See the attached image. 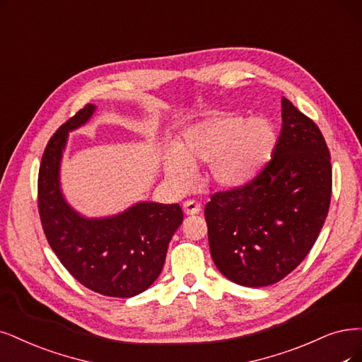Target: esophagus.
I'll return each mask as SVG.
<instances>
[{
  "instance_id": "obj_1",
  "label": "esophagus",
  "mask_w": 362,
  "mask_h": 362,
  "mask_svg": "<svg viewBox=\"0 0 362 362\" xmlns=\"http://www.w3.org/2000/svg\"><path fill=\"white\" fill-rule=\"evenodd\" d=\"M183 210L188 216L198 215V213L202 211V206H199V203H197L195 199H188V202L183 203Z\"/></svg>"
}]
</instances>
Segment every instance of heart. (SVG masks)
<instances>
[{"mask_svg":"<svg viewBox=\"0 0 362 362\" xmlns=\"http://www.w3.org/2000/svg\"><path fill=\"white\" fill-rule=\"evenodd\" d=\"M276 144L277 131L269 119L215 113L185 129L179 146L165 152V173L186 188L192 183L194 167L210 163V179L223 189H235L257 177Z\"/></svg>","mask_w":362,"mask_h":362,"instance_id":"1","label":"heart"}]
</instances>
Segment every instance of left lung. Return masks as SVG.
Returning a JSON list of instances; mask_svg holds the SVG:
<instances>
[{"instance_id":"8db88e82","label":"left lung","mask_w":362,"mask_h":362,"mask_svg":"<svg viewBox=\"0 0 362 362\" xmlns=\"http://www.w3.org/2000/svg\"><path fill=\"white\" fill-rule=\"evenodd\" d=\"M282 122L257 177L213 194L204 209L213 262L242 286H269L296 270L328 215L332 171L322 132L286 98Z\"/></svg>"}]
</instances>
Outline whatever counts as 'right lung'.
Listing matches in <instances>:
<instances>
[{
	"label": "right lung",
	"instance_id": "right-lung-1",
	"mask_svg": "<svg viewBox=\"0 0 362 362\" xmlns=\"http://www.w3.org/2000/svg\"><path fill=\"white\" fill-rule=\"evenodd\" d=\"M95 112L86 104L50 137L38 171V213L52 250L77 282L105 297L128 298L163 270L168 243L183 222L179 204L137 203L116 216L88 219L64 199L59 167L66 137Z\"/></svg>",
	"mask_w": 362,
	"mask_h": 362
}]
</instances>
